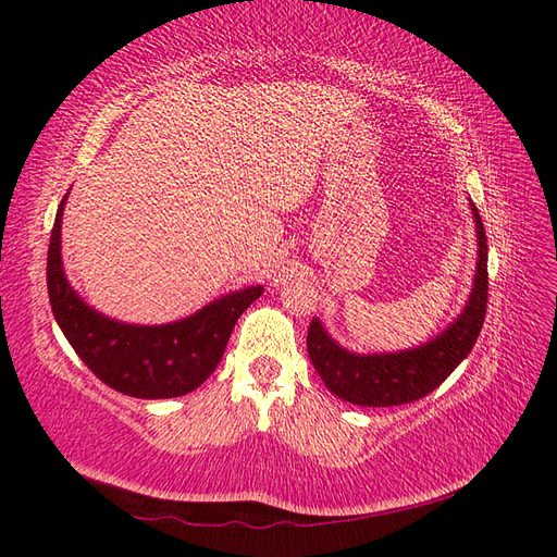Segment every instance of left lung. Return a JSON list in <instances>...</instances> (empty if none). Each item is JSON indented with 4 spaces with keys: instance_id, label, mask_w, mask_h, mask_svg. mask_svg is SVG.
Masks as SVG:
<instances>
[{
    "instance_id": "left-lung-1",
    "label": "left lung",
    "mask_w": 557,
    "mask_h": 557,
    "mask_svg": "<svg viewBox=\"0 0 557 557\" xmlns=\"http://www.w3.org/2000/svg\"><path fill=\"white\" fill-rule=\"evenodd\" d=\"M471 211H474L479 237L474 290H471L460 318L436 339L401 352L356 356V352L336 346L323 325L318 323V318L311 320L307 334L309 358L320 379L336 397L360 404V407L409 404L440 387L453 369L469 356L483 327L487 305V239L479 209L471 205Z\"/></svg>"
}]
</instances>
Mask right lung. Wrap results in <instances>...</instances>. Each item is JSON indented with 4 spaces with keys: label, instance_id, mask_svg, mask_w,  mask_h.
<instances>
[{
    "label": "right lung",
    "instance_id": "obj_1",
    "mask_svg": "<svg viewBox=\"0 0 557 557\" xmlns=\"http://www.w3.org/2000/svg\"><path fill=\"white\" fill-rule=\"evenodd\" d=\"M64 199L50 232L46 283L53 315L66 342L90 372L113 391L139 399L193 393L221 362L237 318L262 295V285L232 293L172 325L139 327L104 318L72 290L60 260Z\"/></svg>",
    "mask_w": 557,
    "mask_h": 557
}]
</instances>
